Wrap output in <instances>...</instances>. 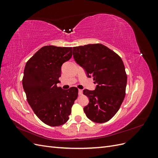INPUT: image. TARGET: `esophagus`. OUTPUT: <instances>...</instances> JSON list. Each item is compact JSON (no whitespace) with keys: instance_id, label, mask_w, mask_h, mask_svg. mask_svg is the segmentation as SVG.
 I'll return each instance as SVG.
<instances>
[{"instance_id":"1","label":"esophagus","mask_w":158,"mask_h":158,"mask_svg":"<svg viewBox=\"0 0 158 158\" xmlns=\"http://www.w3.org/2000/svg\"><path fill=\"white\" fill-rule=\"evenodd\" d=\"M82 89H78V94L79 95H82Z\"/></svg>"}]
</instances>
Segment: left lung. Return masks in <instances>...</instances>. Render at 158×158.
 <instances>
[{"label": "left lung", "instance_id": "left-lung-1", "mask_svg": "<svg viewBox=\"0 0 158 158\" xmlns=\"http://www.w3.org/2000/svg\"><path fill=\"white\" fill-rule=\"evenodd\" d=\"M73 56L87 77H93L97 84L94 90H83L89 98L88 105L84 107L85 115L95 123L109 121L125 96L127 76L122 59L102 44L74 47Z\"/></svg>", "mask_w": 158, "mask_h": 158}]
</instances>
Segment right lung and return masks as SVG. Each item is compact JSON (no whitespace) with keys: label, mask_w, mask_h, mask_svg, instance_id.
<instances>
[{"label":"right lung","mask_w":158,"mask_h":158,"mask_svg":"<svg viewBox=\"0 0 158 158\" xmlns=\"http://www.w3.org/2000/svg\"><path fill=\"white\" fill-rule=\"evenodd\" d=\"M73 56L72 47H43L26 64L22 85L28 103L40 120L57 127L69 119L71 108L78 97V89H63L56 84L61 66Z\"/></svg>","instance_id":"1"}]
</instances>
